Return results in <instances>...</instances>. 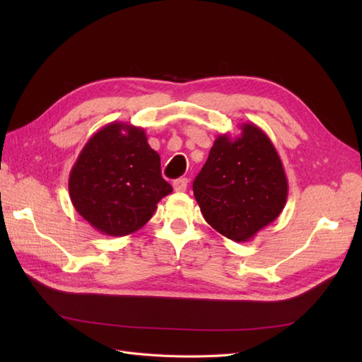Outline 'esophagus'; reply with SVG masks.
I'll return each mask as SVG.
<instances>
[{"label":"esophagus","mask_w":362,"mask_h":362,"mask_svg":"<svg viewBox=\"0 0 362 362\" xmlns=\"http://www.w3.org/2000/svg\"><path fill=\"white\" fill-rule=\"evenodd\" d=\"M172 185H173V190L175 192H185V189H187V185H189V180L187 178L175 180Z\"/></svg>","instance_id":"esophagus-1"}]
</instances>
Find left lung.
Instances as JSON below:
<instances>
[{
  "mask_svg": "<svg viewBox=\"0 0 362 362\" xmlns=\"http://www.w3.org/2000/svg\"><path fill=\"white\" fill-rule=\"evenodd\" d=\"M221 134L193 181V194L206 223L233 242H249L282 213L288 181L267 134L255 124Z\"/></svg>",
  "mask_w": 362,
  "mask_h": 362,
  "instance_id": "1",
  "label": "left lung"
}]
</instances>
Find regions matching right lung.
I'll list each match as a JSON object with an SVG mask.
<instances>
[{
	"mask_svg": "<svg viewBox=\"0 0 362 362\" xmlns=\"http://www.w3.org/2000/svg\"><path fill=\"white\" fill-rule=\"evenodd\" d=\"M172 193L160 156L145 129L125 122L103 127L81 149L69 173V196L78 214L112 237L136 233Z\"/></svg>",
	"mask_w": 362,
	"mask_h": 362,
	"instance_id": "obj_1",
	"label": "right lung"
}]
</instances>
